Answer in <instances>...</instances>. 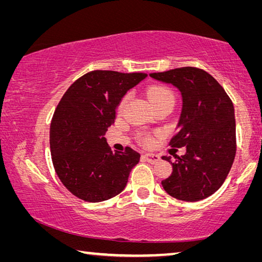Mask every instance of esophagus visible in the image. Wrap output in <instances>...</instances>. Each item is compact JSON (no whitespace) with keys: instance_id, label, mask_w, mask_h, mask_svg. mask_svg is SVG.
<instances>
[{"instance_id":"1","label":"esophagus","mask_w":262,"mask_h":262,"mask_svg":"<svg viewBox=\"0 0 262 262\" xmlns=\"http://www.w3.org/2000/svg\"><path fill=\"white\" fill-rule=\"evenodd\" d=\"M143 157H144L145 161L151 163V164L157 163L159 159H161V157H159L158 155H156V154H144Z\"/></svg>"}]
</instances>
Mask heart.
I'll list each match as a JSON object with an SVG mask.
<instances>
[{
	"instance_id": "obj_1",
	"label": "heart",
	"mask_w": 262,
	"mask_h": 262,
	"mask_svg": "<svg viewBox=\"0 0 262 262\" xmlns=\"http://www.w3.org/2000/svg\"><path fill=\"white\" fill-rule=\"evenodd\" d=\"M147 95L149 97L150 101H151V104L154 106H156L158 104H162V103H174V95L173 92H172L170 89L166 88V86H163V85H155L149 88L147 90ZM130 98V95L127 94L123 96V98L121 99L120 104H119V111H122L123 108L126 107V105L128 103V100ZM142 142H143L144 144L150 145L154 143L155 141V137L152 135H149V134H145L141 137Z\"/></svg>"
}]
</instances>
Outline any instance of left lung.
<instances>
[{
  "label": "left lung",
  "instance_id": "obj_1",
  "mask_svg": "<svg viewBox=\"0 0 262 262\" xmlns=\"http://www.w3.org/2000/svg\"><path fill=\"white\" fill-rule=\"evenodd\" d=\"M176 86L183 97L178 130L172 148L186 147V154L171 162L172 173L162 181L167 194L178 200H203L219 189L236 156V120L230 97L210 74L195 67L150 74Z\"/></svg>",
  "mask_w": 262,
  "mask_h": 262
}]
</instances>
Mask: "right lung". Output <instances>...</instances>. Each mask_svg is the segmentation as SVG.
<instances>
[{
	"mask_svg": "<svg viewBox=\"0 0 262 262\" xmlns=\"http://www.w3.org/2000/svg\"><path fill=\"white\" fill-rule=\"evenodd\" d=\"M145 77L144 73L94 70L75 81L57 104L50 132L52 161L75 196L100 202L126 187L140 154L129 147L112 152L104 135L122 97Z\"/></svg>",
	"mask_w": 262,
	"mask_h": 262,
	"instance_id": "1",
	"label": "right lung"
}]
</instances>
